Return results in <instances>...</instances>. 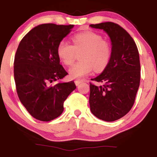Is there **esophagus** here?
<instances>
[{
	"label": "esophagus",
	"mask_w": 157,
	"mask_h": 157,
	"mask_svg": "<svg viewBox=\"0 0 157 157\" xmlns=\"http://www.w3.org/2000/svg\"><path fill=\"white\" fill-rule=\"evenodd\" d=\"M75 82V84H76V86H78L79 84H80L81 83H82V81H80V80H76L74 81Z\"/></svg>",
	"instance_id": "obj_1"
}]
</instances>
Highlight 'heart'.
Returning <instances> with one entry per match:
<instances>
[{
  "label": "heart",
  "mask_w": 157,
  "mask_h": 157,
  "mask_svg": "<svg viewBox=\"0 0 157 157\" xmlns=\"http://www.w3.org/2000/svg\"><path fill=\"white\" fill-rule=\"evenodd\" d=\"M71 40L73 46L65 40H61L56 48L59 60L66 66L73 63L76 53H81V61L68 70L71 78H82L93 69L96 72L105 69L110 60L111 48L109 43L103 40L101 36L93 31H86L76 34Z\"/></svg>",
  "instance_id": "b5f03b06"
}]
</instances>
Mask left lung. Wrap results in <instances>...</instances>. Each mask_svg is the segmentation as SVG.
Here are the masks:
<instances>
[{"label":"left lung","mask_w":157,"mask_h":157,"mask_svg":"<svg viewBox=\"0 0 157 157\" xmlns=\"http://www.w3.org/2000/svg\"><path fill=\"white\" fill-rule=\"evenodd\" d=\"M102 29L111 42L108 65L90 83L89 104L91 113L105 121H113L125 116L132 108L140 83V61L138 48L129 34L112 22L91 24Z\"/></svg>","instance_id":"left-lung-1"}]
</instances>
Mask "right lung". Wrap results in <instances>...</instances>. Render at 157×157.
I'll use <instances>...</instances> for the list:
<instances>
[{"instance_id": "1", "label": "right lung", "mask_w": 157, "mask_h": 157, "mask_svg": "<svg viewBox=\"0 0 157 157\" xmlns=\"http://www.w3.org/2000/svg\"><path fill=\"white\" fill-rule=\"evenodd\" d=\"M74 25L44 23L31 29L21 40L14 60V79L21 102L32 117L49 121L63 111V102L76 89L73 81H61L68 73L60 64L58 44Z\"/></svg>"}]
</instances>
